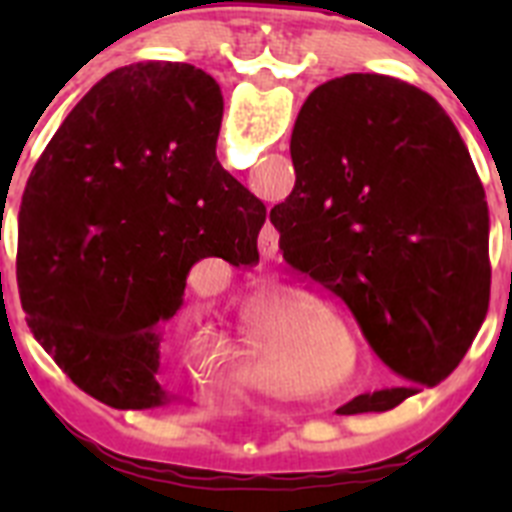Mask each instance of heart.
<instances>
[{"label": "heart", "instance_id": "obj_1", "mask_svg": "<svg viewBox=\"0 0 512 512\" xmlns=\"http://www.w3.org/2000/svg\"><path fill=\"white\" fill-rule=\"evenodd\" d=\"M315 330H318V312L312 305V297L295 284L274 282L253 289L246 297L238 318L235 343H238V354L253 369H261L277 354L312 338ZM315 359L328 366V372H333V366L341 361L333 354H318Z\"/></svg>", "mask_w": 512, "mask_h": 512}]
</instances>
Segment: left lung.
I'll use <instances>...</instances> for the list:
<instances>
[{
  "label": "left lung",
  "instance_id": "obj_1",
  "mask_svg": "<svg viewBox=\"0 0 512 512\" xmlns=\"http://www.w3.org/2000/svg\"><path fill=\"white\" fill-rule=\"evenodd\" d=\"M292 194L271 207L287 264L336 292L400 384L384 413L454 372L490 305V215L459 130L408 81L346 74L312 89L292 130Z\"/></svg>",
  "mask_w": 512,
  "mask_h": 512
}]
</instances>
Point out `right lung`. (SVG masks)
<instances>
[{
  "instance_id": "obj_1",
  "label": "right lung",
  "mask_w": 512,
  "mask_h": 512,
  "mask_svg": "<svg viewBox=\"0 0 512 512\" xmlns=\"http://www.w3.org/2000/svg\"><path fill=\"white\" fill-rule=\"evenodd\" d=\"M220 122L210 74L130 63L84 94L27 179L17 241L27 325L104 405L169 400L158 346L197 261H259L266 207L217 161Z\"/></svg>"
}]
</instances>
